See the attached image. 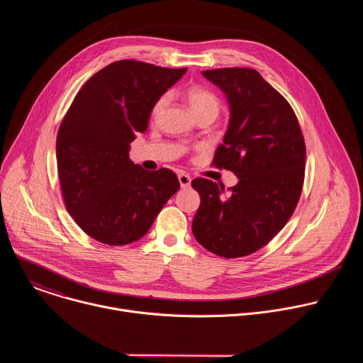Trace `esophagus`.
Masks as SVG:
<instances>
[{"mask_svg":"<svg viewBox=\"0 0 363 363\" xmlns=\"http://www.w3.org/2000/svg\"><path fill=\"white\" fill-rule=\"evenodd\" d=\"M178 179H179V184H181V186L182 188H188L189 185H191V177L189 175H186V174H179L178 175Z\"/></svg>","mask_w":363,"mask_h":363,"instance_id":"obj_1","label":"esophagus"}]
</instances>
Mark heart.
I'll list each match as a JSON object with an SVG mask.
<instances>
[{"label": "heart", "instance_id": "obj_1", "mask_svg": "<svg viewBox=\"0 0 363 363\" xmlns=\"http://www.w3.org/2000/svg\"><path fill=\"white\" fill-rule=\"evenodd\" d=\"M186 100L191 106V111L194 112V115L196 118L199 116H205V115H210V116H218L220 112V100L218 97L206 89L194 86L189 87L186 90ZM168 103V96L164 94L161 96L157 101H155V105L152 108V116L157 118L161 115V112L164 111V108L167 106Z\"/></svg>", "mask_w": 363, "mask_h": 363}]
</instances>
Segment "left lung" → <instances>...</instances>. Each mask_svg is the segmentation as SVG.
I'll use <instances>...</instances> for the list:
<instances>
[{
	"label": "left lung",
	"instance_id": "1",
	"mask_svg": "<svg viewBox=\"0 0 363 363\" xmlns=\"http://www.w3.org/2000/svg\"><path fill=\"white\" fill-rule=\"evenodd\" d=\"M202 76L225 94L230 108L214 165L233 171L238 182L227 194L210 179L191 182L201 196L192 233L220 257H244L264 247L291 217L304 178V139L289 101L258 72L227 67Z\"/></svg>",
	"mask_w": 363,
	"mask_h": 363
}]
</instances>
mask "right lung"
Returning <instances> with one entry per match:
<instances>
[{"label":"right lung","instance_id":"right-lung-1","mask_svg":"<svg viewBox=\"0 0 363 363\" xmlns=\"http://www.w3.org/2000/svg\"><path fill=\"white\" fill-rule=\"evenodd\" d=\"M186 69L121 60L91 76L76 94L56 142L66 208L91 238L125 245L142 238L179 189L167 168L146 171L129 160L152 108Z\"/></svg>","mask_w":363,"mask_h":363}]
</instances>
